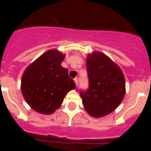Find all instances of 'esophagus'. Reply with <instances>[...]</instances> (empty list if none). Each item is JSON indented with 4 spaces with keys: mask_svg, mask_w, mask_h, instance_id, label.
<instances>
[{
    "mask_svg": "<svg viewBox=\"0 0 151 151\" xmlns=\"http://www.w3.org/2000/svg\"><path fill=\"white\" fill-rule=\"evenodd\" d=\"M74 83H75L76 85L77 86V85H78V78H77V77H76V78L74 79Z\"/></svg>",
    "mask_w": 151,
    "mask_h": 151,
    "instance_id": "esophagus-1",
    "label": "esophagus"
}]
</instances>
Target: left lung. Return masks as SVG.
I'll return each instance as SVG.
<instances>
[{
	"mask_svg": "<svg viewBox=\"0 0 151 151\" xmlns=\"http://www.w3.org/2000/svg\"><path fill=\"white\" fill-rule=\"evenodd\" d=\"M89 88L80 91L85 109L95 118L115 110L123 101L126 83L122 70L100 52L88 55L86 60Z\"/></svg>",
	"mask_w": 151,
	"mask_h": 151,
	"instance_id": "1",
	"label": "left lung"
}]
</instances>
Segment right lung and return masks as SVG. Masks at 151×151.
<instances>
[{"mask_svg":"<svg viewBox=\"0 0 151 151\" xmlns=\"http://www.w3.org/2000/svg\"><path fill=\"white\" fill-rule=\"evenodd\" d=\"M65 55L56 50L43 53L24 71L21 91L29 106L45 115L60 107L67 93L76 88L68 69L61 66Z\"/></svg>","mask_w":151,"mask_h":151,"instance_id":"add662e5","label":"right lung"}]
</instances>
